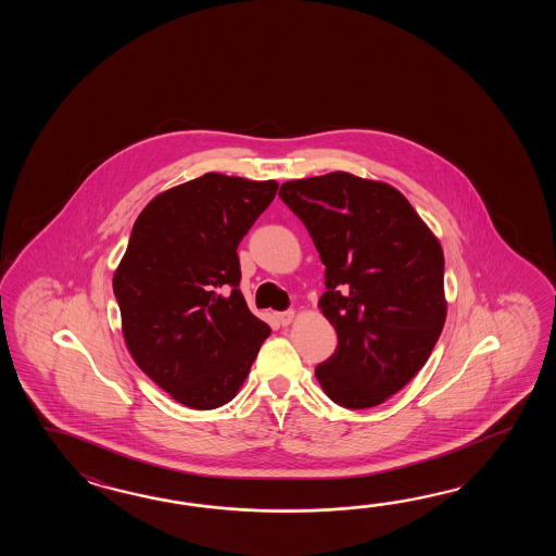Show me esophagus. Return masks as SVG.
<instances>
[{
  "mask_svg": "<svg viewBox=\"0 0 556 556\" xmlns=\"http://www.w3.org/2000/svg\"><path fill=\"white\" fill-rule=\"evenodd\" d=\"M294 309H286V312H280V314H276V318H278V321H280L282 326H290V324H292V319H294Z\"/></svg>",
  "mask_w": 556,
  "mask_h": 556,
  "instance_id": "obj_1",
  "label": "esophagus"
}]
</instances>
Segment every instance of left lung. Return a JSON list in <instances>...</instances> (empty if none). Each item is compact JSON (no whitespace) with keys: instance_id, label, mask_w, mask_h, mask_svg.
<instances>
[{"instance_id":"8db88e82","label":"left lung","mask_w":556,"mask_h":556,"mask_svg":"<svg viewBox=\"0 0 556 556\" xmlns=\"http://www.w3.org/2000/svg\"><path fill=\"white\" fill-rule=\"evenodd\" d=\"M278 197L304 223L326 266L319 307L338 348L316 367L319 386L348 409L376 407L426 366L441 336V244L386 182L338 170L288 180Z\"/></svg>"}]
</instances>
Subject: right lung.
<instances>
[{"label":"right lung","instance_id":"obj_1","mask_svg":"<svg viewBox=\"0 0 556 556\" xmlns=\"http://www.w3.org/2000/svg\"><path fill=\"white\" fill-rule=\"evenodd\" d=\"M276 190L218 173L166 190L139 214L113 276L132 359L192 409L230 402L270 336L238 288L237 249Z\"/></svg>","mask_w":556,"mask_h":556}]
</instances>
